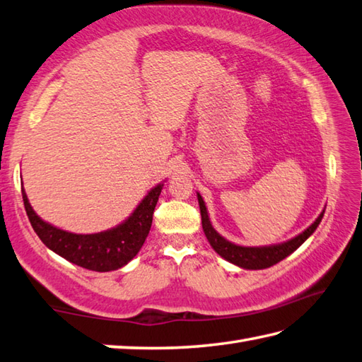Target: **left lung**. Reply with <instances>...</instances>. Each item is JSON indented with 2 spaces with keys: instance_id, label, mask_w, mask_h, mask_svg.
<instances>
[{
  "instance_id": "left-lung-1",
  "label": "left lung",
  "mask_w": 362,
  "mask_h": 362,
  "mask_svg": "<svg viewBox=\"0 0 362 362\" xmlns=\"http://www.w3.org/2000/svg\"><path fill=\"white\" fill-rule=\"evenodd\" d=\"M197 201H199V209H201L202 229H204L205 237H207L211 247H214L219 256L224 257L228 262H230V264L246 268V270H262V268L273 267L278 264V262H281L282 259L290 256V254H292L295 250H298V247L304 242H306L310 235H313L314 230L317 229V226L320 224L323 214H325V211H322V214L318 215V218L309 226L306 230L301 232L300 235H296L295 238L288 240V242H286V243L251 247V246L233 245L219 235V233L214 228H211L207 209H205L204 199L199 193H197Z\"/></svg>"
}]
</instances>
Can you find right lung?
<instances>
[{"instance_id": "add662e5", "label": "right lung", "mask_w": 362, "mask_h": 362, "mask_svg": "<svg viewBox=\"0 0 362 362\" xmlns=\"http://www.w3.org/2000/svg\"><path fill=\"white\" fill-rule=\"evenodd\" d=\"M161 188L163 183L148 191V194L141 201L132 216L117 228L89 233V235L66 232L42 221L28 202L23 187H21V196H23L25 210L33 229L47 247L86 270L112 272L129 264L144 245L151 230L153 210L158 202Z\"/></svg>"}]
</instances>
